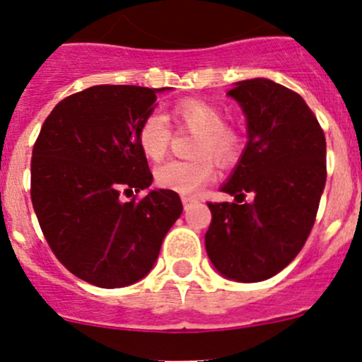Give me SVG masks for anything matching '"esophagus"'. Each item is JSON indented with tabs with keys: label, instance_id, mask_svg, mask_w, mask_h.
Masks as SVG:
<instances>
[{
	"label": "esophagus",
	"instance_id": "esophagus-1",
	"mask_svg": "<svg viewBox=\"0 0 362 362\" xmlns=\"http://www.w3.org/2000/svg\"><path fill=\"white\" fill-rule=\"evenodd\" d=\"M196 197H192V196H185V197H182V203H184V208L185 210H189V208L192 206L194 203H196Z\"/></svg>",
	"mask_w": 362,
	"mask_h": 362
}]
</instances>
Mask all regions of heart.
<instances>
[{
    "mask_svg": "<svg viewBox=\"0 0 362 362\" xmlns=\"http://www.w3.org/2000/svg\"><path fill=\"white\" fill-rule=\"evenodd\" d=\"M171 119L177 130L194 133L191 161H168L154 171L156 184L180 194H191L211 180L215 163L234 165L243 152V135L235 127L223 123V114L216 105L201 98H184L171 107ZM171 127L159 112H149L136 128V144L149 161H161L168 152Z\"/></svg>",
    "mask_w": 362,
    "mask_h": 362,
    "instance_id": "1",
    "label": "heart"
}]
</instances>
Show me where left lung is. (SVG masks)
I'll return each mask as SVG.
<instances>
[{"label":"left lung","mask_w":362,"mask_h":362,"mask_svg":"<svg viewBox=\"0 0 362 362\" xmlns=\"http://www.w3.org/2000/svg\"><path fill=\"white\" fill-rule=\"evenodd\" d=\"M229 95L246 114L250 140L222 187L235 203H208L204 245L220 274L257 283L283 271L309 238L326 184V139L305 100L271 79L239 81Z\"/></svg>","instance_id":"left-lung-1"}]
</instances>
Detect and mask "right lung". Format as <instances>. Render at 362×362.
I'll list each match as a JSON object with an SVG mask.
<instances>
[{
  "mask_svg": "<svg viewBox=\"0 0 362 362\" xmlns=\"http://www.w3.org/2000/svg\"><path fill=\"white\" fill-rule=\"evenodd\" d=\"M156 91L98 85L72 93L34 142L30 201L45 239L67 271L98 288L142 279L184 210L168 189L136 196L152 184L136 128L152 112Z\"/></svg>",
  "mask_w": 362,
  "mask_h": 362,
  "instance_id": "add662e5",
  "label": "right lung"
}]
</instances>
